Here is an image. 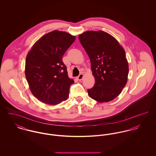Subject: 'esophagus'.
<instances>
[{
  "label": "esophagus",
  "mask_w": 156,
  "mask_h": 156,
  "mask_svg": "<svg viewBox=\"0 0 156 156\" xmlns=\"http://www.w3.org/2000/svg\"><path fill=\"white\" fill-rule=\"evenodd\" d=\"M83 76H84L83 74L81 73V74H80L79 76L77 77V80H82L83 79Z\"/></svg>",
  "instance_id": "obj_1"
}]
</instances>
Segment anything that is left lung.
<instances>
[{
    "instance_id": "left-lung-1",
    "label": "left lung",
    "mask_w": 156,
    "mask_h": 156,
    "mask_svg": "<svg viewBox=\"0 0 156 156\" xmlns=\"http://www.w3.org/2000/svg\"><path fill=\"white\" fill-rule=\"evenodd\" d=\"M79 39L89 56L95 81L94 87L88 89L89 97L99 103L113 100L128 79L129 63L124 48L102 30L85 32Z\"/></svg>"
}]
</instances>
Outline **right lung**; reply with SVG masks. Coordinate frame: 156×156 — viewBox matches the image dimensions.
Segmentation results:
<instances>
[{
    "instance_id": "obj_1",
    "label": "right lung",
    "mask_w": 156,
    "mask_h": 156,
    "mask_svg": "<svg viewBox=\"0 0 156 156\" xmlns=\"http://www.w3.org/2000/svg\"><path fill=\"white\" fill-rule=\"evenodd\" d=\"M75 39L69 33L53 30L40 38L28 52L26 78L32 94L41 102L56 105L68 99L74 82L69 78L62 59Z\"/></svg>"
}]
</instances>
